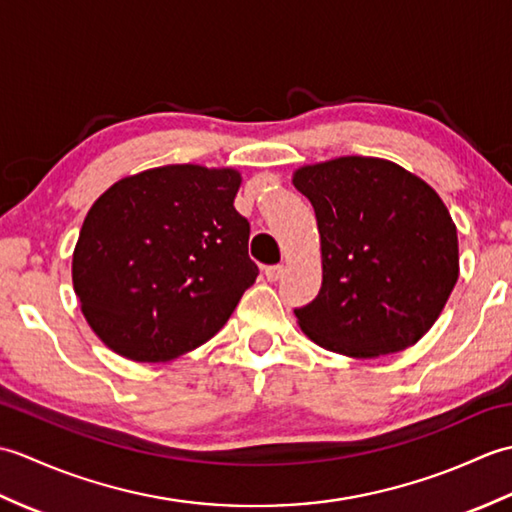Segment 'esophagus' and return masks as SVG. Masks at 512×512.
<instances>
[{
	"instance_id": "obj_1",
	"label": "esophagus",
	"mask_w": 512,
	"mask_h": 512,
	"mask_svg": "<svg viewBox=\"0 0 512 512\" xmlns=\"http://www.w3.org/2000/svg\"><path fill=\"white\" fill-rule=\"evenodd\" d=\"M264 275H266V279H268V281H279L281 277H284V266H281V264H277V266H268V268L264 270Z\"/></svg>"
}]
</instances>
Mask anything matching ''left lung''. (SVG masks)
<instances>
[{"label": "left lung", "mask_w": 512, "mask_h": 512, "mask_svg": "<svg viewBox=\"0 0 512 512\" xmlns=\"http://www.w3.org/2000/svg\"><path fill=\"white\" fill-rule=\"evenodd\" d=\"M321 235L323 284L295 317L330 352L376 358L431 330L460 275L458 231L427 182L389 160L343 156L295 171Z\"/></svg>", "instance_id": "obj_1"}]
</instances>
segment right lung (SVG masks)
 Returning <instances> with one entry per match:
<instances>
[{
    "instance_id": "1",
    "label": "right lung",
    "mask_w": 512,
    "mask_h": 512,
    "mask_svg": "<svg viewBox=\"0 0 512 512\" xmlns=\"http://www.w3.org/2000/svg\"><path fill=\"white\" fill-rule=\"evenodd\" d=\"M242 176L156 167L112 184L85 215L74 292L96 336L140 363L171 361L220 332L259 268L235 211Z\"/></svg>"
}]
</instances>
